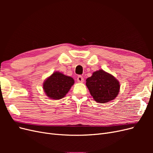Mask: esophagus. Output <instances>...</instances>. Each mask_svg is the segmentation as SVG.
I'll return each instance as SVG.
<instances>
[{
    "label": "esophagus",
    "mask_w": 153,
    "mask_h": 153,
    "mask_svg": "<svg viewBox=\"0 0 153 153\" xmlns=\"http://www.w3.org/2000/svg\"><path fill=\"white\" fill-rule=\"evenodd\" d=\"M84 78H83L82 76H78L77 77V82H79V83H82L84 82Z\"/></svg>",
    "instance_id": "obj_1"
}]
</instances>
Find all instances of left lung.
Instances as JSON below:
<instances>
[{"label": "left lung", "instance_id": "left-lung-1", "mask_svg": "<svg viewBox=\"0 0 153 153\" xmlns=\"http://www.w3.org/2000/svg\"><path fill=\"white\" fill-rule=\"evenodd\" d=\"M86 85L91 96L98 103H104L116 98L119 92V82L114 76L102 69L87 78Z\"/></svg>", "mask_w": 153, "mask_h": 153}]
</instances>
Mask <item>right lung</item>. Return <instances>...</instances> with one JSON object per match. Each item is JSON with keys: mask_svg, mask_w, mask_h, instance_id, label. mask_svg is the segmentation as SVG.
<instances>
[{"mask_svg": "<svg viewBox=\"0 0 153 153\" xmlns=\"http://www.w3.org/2000/svg\"><path fill=\"white\" fill-rule=\"evenodd\" d=\"M73 84L74 80L71 77L55 72L45 80L43 89L50 98L59 100L66 96Z\"/></svg>", "mask_w": 153, "mask_h": 153, "instance_id": "obj_1", "label": "right lung"}]
</instances>
